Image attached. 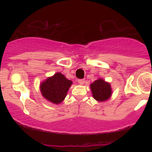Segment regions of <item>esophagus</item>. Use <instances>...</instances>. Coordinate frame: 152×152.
Wrapping results in <instances>:
<instances>
[{
    "label": "esophagus",
    "instance_id": "1",
    "mask_svg": "<svg viewBox=\"0 0 152 152\" xmlns=\"http://www.w3.org/2000/svg\"><path fill=\"white\" fill-rule=\"evenodd\" d=\"M84 82H85V80H84V79H79L78 80V83L80 84H81V85L84 84Z\"/></svg>",
    "mask_w": 152,
    "mask_h": 152
}]
</instances>
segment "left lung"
I'll list each match as a JSON object with an SVG mask.
<instances>
[{
  "mask_svg": "<svg viewBox=\"0 0 152 152\" xmlns=\"http://www.w3.org/2000/svg\"><path fill=\"white\" fill-rule=\"evenodd\" d=\"M91 90L93 97L97 101L103 102L107 100L112 94L110 84L106 82L103 79L100 78L91 84Z\"/></svg>",
  "mask_w": 152,
  "mask_h": 152,
  "instance_id": "left-lung-1",
  "label": "left lung"
}]
</instances>
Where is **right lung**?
<instances>
[{"instance_id": "obj_1", "label": "right lung", "mask_w": 152, "mask_h": 152, "mask_svg": "<svg viewBox=\"0 0 152 152\" xmlns=\"http://www.w3.org/2000/svg\"><path fill=\"white\" fill-rule=\"evenodd\" d=\"M72 84V80L67 79L64 75L58 72L41 83L40 91L47 100L58 104L64 100Z\"/></svg>"}]
</instances>
